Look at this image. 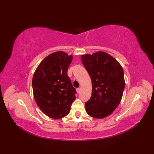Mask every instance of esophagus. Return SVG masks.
I'll use <instances>...</instances> for the list:
<instances>
[{
	"instance_id": "34e87169",
	"label": "esophagus",
	"mask_w": 154,
	"mask_h": 154,
	"mask_svg": "<svg viewBox=\"0 0 154 154\" xmlns=\"http://www.w3.org/2000/svg\"><path fill=\"white\" fill-rule=\"evenodd\" d=\"M81 91H82V88H76V91H77V92L78 93V94L81 92Z\"/></svg>"
}]
</instances>
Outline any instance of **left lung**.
Masks as SVG:
<instances>
[{"label":"left lung","mask_w":154,"mask_h":154,"mask_svg":"<svg viewBox=\"0 0 154 154\" xmlns=\"http://www.w3.org/2000/svg\"><path fill=\"white\" fill-rule=\"evenodd\" d=\"M92 82V96L85 103L87 113L102 119L120 103L125 86L123 69L114 57L103 51L81 56Z\"/></svg>","instance_id":"8db88e82"}]
</instances>
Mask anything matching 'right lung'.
<instances>
[{
	"instance_id": "obj_1",
	"label": "right lung",
	"mask_w": 154,
	"mask_h": 154,
	"mask_svg": "<svg viewBox=\"0 0 154 154\" xmlns=\"http://www.w3.org/2000/svg\"><path fill=\"white\" fill-rule=\"evenodd\" d=\"M72 55L57 51L48 55L37 67L32 80L36 103L53 119L66 116L76 99V90L67 76Z\"/></svg>"
}]
</instances>
